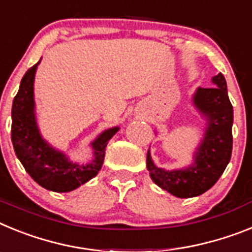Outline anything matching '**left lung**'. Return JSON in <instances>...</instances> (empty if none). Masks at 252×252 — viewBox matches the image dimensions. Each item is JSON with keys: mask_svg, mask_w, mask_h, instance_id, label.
Listing matches in <instances>:
<instances>
[{"mask_svg": "<svg viewBox=\"0 0 252 252\" xmlns=\"http://www.w3.org/2000/svg\"><path fill=\"white\" fill-rule=\"evenodd\" d=\"M213 87H199L194 104L208 118L205 130L195 162L187 170L165 171L155 166L147 152V170L151 179L163 190L179 198L198 196L211 189L226 170L232 155L233 109L227 94L226 78L222 73L213 77Z\"/></svg>", "mask_w": 252, "mask_h": 252, "instance_id": "1", "label": "left lung"}]
</instances>
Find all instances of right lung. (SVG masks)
Masks as SVG:
<instances>
[{
	"label": "right lung",
	"instance_id": "right-lung-1",
	"mask_svg": "<svg viewBox=\"0 0 252 252\" xmlns=\"http://www.w3.org/2000/svg\"><path fill=\"white\" fill-rule=\"evenodd\" d=\"M38 64L39 62L24 74L20 89L12 102L11 141L17 158L20 159L32 180L44 189L67 192L97 175L104 162L106 144L119 128L115 126L105 130L99 138L93 142L95 158L86 166L69 162L63 153L49 147L39 134L34 117L32 85Z\"/></svg>",
	"mask_w": 252,
	"mask_h": 252
}]
</instances>
